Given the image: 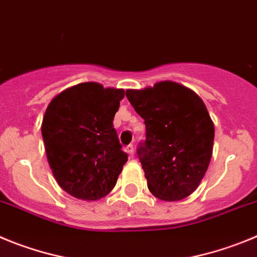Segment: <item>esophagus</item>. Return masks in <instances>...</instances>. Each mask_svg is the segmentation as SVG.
I'll return each instance as SVG.
<instances>
[{
    "label": "esophagus",
    "instance_id": "1",
    "mask_svg": "<svg viewBox=\"0 0 257 257\" xmlns=\"http://www.w3.org/2000/svg\"><path fill=\"white\" fill-rule=\"evenodd\" d=\"M125 152L129 155V156L133 157L134 154H136V150H134V146H133V145L126 146V147H125Z\"/></svg>",
    "mask_w": 257,
    "mask_h": 257
}]
</instances>
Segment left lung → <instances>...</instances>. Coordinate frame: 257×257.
<instances>
[{
	"label": "left lung",
	"instance_id": "obj_1",
	"mask_svg": "<svg viewBox=\"0 0 257 257\" xmlns=\"http://www.w3.org/2000/svg\"><path fill=\"white\" fill-rule=\"evenodd\" d=\"M125 94L145 120L138 157L150 192L169 202L188 197L209 168L214 146V123L203 101L170 80Z\"/></svg>",
	"mask_w": 257,
	"mask_h": 257
}]
</instances>
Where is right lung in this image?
<instances>
[{
  "label": "right lung",
  "instance_id": "obj_1",
  "mask_svg": "<svg viewBox=\"0 0 257 257\" xmlns=\"http://www.w3.org/2000/svg\"><path fill=\"white\" fill-rule=\"evenodd\" d=\"M124 93L79 83L55 96L46 108L41 129L48 164L59 186L73 197H105L128 161L112 125Z\"/></svg>",
  "mask_w": 257,
  "mask_h": 257
}]
</instances>
